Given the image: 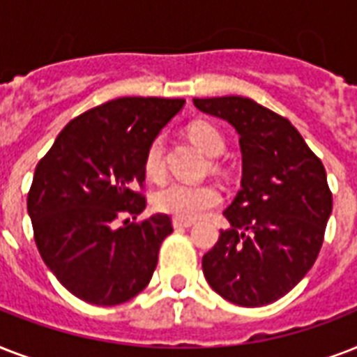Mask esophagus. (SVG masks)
Here are the masks:
<instances>
[{"instance_id":"34e87169","label":"esophagus","mask_w":357,"mask_h":357,"mask_svg":"<svg viewBox=\"0 0 357 357\" xmlns=\"http://www.w3.org/2000/svg\"><path fill=\"white\" fill-rule=\"evenodd\" d=\"M172 224H174V228H176V229L190 228V226H192V220H181V218H174Z\"/></svg>"}]
</instances>
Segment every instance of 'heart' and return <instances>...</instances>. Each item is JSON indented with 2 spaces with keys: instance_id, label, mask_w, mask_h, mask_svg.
<instances>
[{
  "instance_id": "1",
  "label": "heart",
  "mask_w": 357,
  "mask_h": 357,
  "mask_svg": "<svg viewBox=\"0 0 357 357\" xmlns=\"http://www.w3.org/2000/svg\"><path fill=\"white\" fill-rule=\"evenodd\" d=\"M189 139L200 148L206 155L217 157L226 150V139L222 131L206 120H196L187 129ZM162 139H153L144 155V172L148 178L161 179L165 174L162 162ZM222 202V192L213 183H183L170 181L153 195V207L157 211L167 213L181 220H196L204 217L213 207Z\"/></svg>"
}]
</instances>
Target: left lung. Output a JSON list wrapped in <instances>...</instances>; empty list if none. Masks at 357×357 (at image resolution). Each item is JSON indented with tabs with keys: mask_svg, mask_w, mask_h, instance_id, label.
I'll return each mask as SVG.
<instances>
[{
	"mask_svg": "<svg viewBox=\"0 0 357 357\" xmlns=\"http://www.w3.org/2000/svg\"><path fill=\"white\" fill-rule=\"evenodd\" d=\"M228 120L243 153L241 190L224 211L231 228L202 259L207 283L231 304L259 307L287 294L321 252L332 190L321 159L293 123L250 98H195Z\"/></svg>",
	"mask_w": 357,
	"mask_h": 357,
	"instance_id": "left-lung-1",
	"label": "left lung"
}]
</instances>
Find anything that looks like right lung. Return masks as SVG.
I'll return each mask as SVG.
<instances>
[{"label":"right lung","mask_w":357,"mask_h":357,"mask_svg":"<svg viewBox=\"0 0 357 357\" xmlns=\"http://www.w3.org/2000/svg\"><path fill=\"white\" fill-rule=\"evenodd\" d=\"M183 103L119 98L89 109L36 165L27 195L36 248L83 302L119 305L150 283L174 228L161 213L135 222L146 207L144 155Z\"/></svg>","instance_id":"obj_1"}]
</instances>
